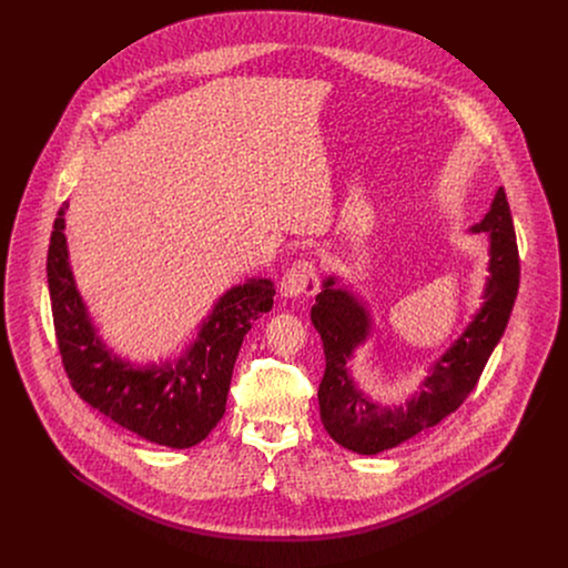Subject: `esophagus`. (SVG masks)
I'll list each match as a JSON object with an SVG mask.
<instances>
[{
  "instance_id": "obj_1",
  "label": "esophagus",
  "mask_w": 568,
  "mask_h": 568,
  "mask_svg": "<svg viewBox=\"0 0 568 568\" xmlns=\"http://www.w3.org/2000/svg\"><path fill=\"white\" fill-rule=\"evenodd\" d=\"M320 288V275L317 264L313 260H297L282 277V295L284 297H300V295H313Z\"/></svg>"
}]
</instances>
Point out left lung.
I'll return each instance as SVG.
<instances>
[{"label":"left lung","mask_w":568,"mask_h":568,"mask_svg":"<svg viewBox=\"0 0 568 568\" xmlns=\"http://www.w3.org/2000/svg\"><path fill=\"white\" fill-rule=\"evenodd\" d=\"M473 232L489 234L486 302L473 324L433 365L419 392L405 406H381L363 396L347 374V361L369 334V313L327 277L311 311L324 343L325 372L320 385V413L327 435L358 455L396 448L457 410L477 387L489 354L500 341L520 284V257L505 190L498 187L486 219Z\"/></svg>","instance_id":"obj_1"}]
</instances>
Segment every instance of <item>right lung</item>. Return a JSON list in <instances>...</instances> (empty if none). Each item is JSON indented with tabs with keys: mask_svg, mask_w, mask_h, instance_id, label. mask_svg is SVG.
Here are the masks:
<instances>
[{
	"mask_svg": "<svg viewBox=\"0 0 568 568\" xmlns=\"http://www.w3.org/2000/svg\"><path fill=\"white\" fill-rule=\"evenodd\" d=\"M65 207L50 236L48 286L59 352L74 392L146 442L168 448L203 442L225 413L244 334L273 308V282L248 280L227 291L176 363L135 367L95 336L68 260Z\"/></svg>",
	"mask_w": 568,
	"mask_h": 568,
	"instance_id": "add662e5",
	"label": "right lung"
}]
</instances>
